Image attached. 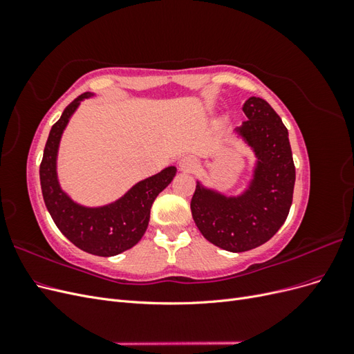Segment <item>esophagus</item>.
I'll list each match as a JSON object with an SVG mask.
<instances>
[{"instance_id":"obj_1","label":"esophagus","mask_w":354,"mask_h":354,"mask_svg":"<svg viewBox=\"0 0 354 354\" xmlns=\"http://www.w3.org/2000/svg\"><path fill=\"white\" fill-rule=\"evenodd\" d=\"M198 162L194 156H183L180 159L178 167L181 171H186V173H190V171H194L196 168Z\"/></svg>"}]
</instances>
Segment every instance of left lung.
<instances>
[{
	"label": "left lung",
	"mask_w": 354,
	"mask_h": 354,
	"mask_svg": "<svg viewBox=\"0 0 354 354\" xmlns=\"http://www.w3.org/2000/svg\"><path fill=\"white\" fill-rule=\"evenodd\" d=\"M242 111L248 121L233 134L255 158L248 185L241 194L229 195L196 180L190 202L203 238L230 252L254 250L282 227L295 183L291 145L279 115L260 97H250Z\"/></svg>",
	"instance_id": "left-lung-1"
}]
</instances>
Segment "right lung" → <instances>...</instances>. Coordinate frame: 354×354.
Listing matches in <instances>:
<instances>
[{"label":"right lung","mask_w":354,"mask_h":354,"mask_svg":"<svg viewBox=\"0 0 354 354\" xmlns=\"http://www.w3.org/2000/svg\"><path fill=\"white\" fill-rule=\"evenodd\" d=\"M95 95L91 91L81 94L51 127L39 167V180L46 207L57 229L85 252L113 257L133 248L142 239L151 218L152 203L173 181L177 168L171 165L158 174L137 181L121 198L104 205L88 207L72 199L62 187L57 174L60 140L80 104Z\"/></svg>","instance_id":"obj_1"}]
</instances>
